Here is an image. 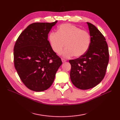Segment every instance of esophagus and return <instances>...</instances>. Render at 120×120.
I'll use <instances>...</instances> for the list:
<instances>
[{
    "mask_svg": "<svg viewBox=\"0 0 120 120\" xmlns=\"http://www.w3.org/2000/svg\"><path fill=\"white\" fill-rule=\"evenodd\" d=\"M61 60H62V62H66V61H67L65 59H63V58L61 59Z\"/></svg>",
    "mask_w": 120,
    "mask_h": 120,
    "instance_id": "esophagus-1",
    "label": "esophagus"
}]
</instances>
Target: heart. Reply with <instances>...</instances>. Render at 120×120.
I'll use <instances>...</instances> for the list:
<instances>
[{
    "label": "heart",
    "instance_id": "obj_1",
    "mask_svg": "<svg viewBox=\"0 0 120 120\" xmlns=\"http://www.w3.org/2000/svg\"><path fill=\"white\" fill-rule=\"evenodd\" d=\"M48 41L52 49L57 54L64 50L63 56L70 58L73 55L79 57L87 52L91 43V36L85 30L71 24H63L58 27L57 32H50Z\"/></svg>",
    "mask_w": 120,
    "mask_h": 120
}]
</instances>
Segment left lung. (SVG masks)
<instances>
[{
    "label": "left lung",
    "instance_id": "8db88e82",
    "mask_svg": "<svg viewBox=\"0 0 120 120\" xmlns=\"http://www.w3.org/2000/svg\"><path fill=\"white\" fill-rule=\"evenodd\" d=\"M86 23L91 36L90 47L82 56L69 60L71 81L81 90L92 88L101 82L106 74L109 57L105 37L94 25Z\"/></svg>",
    "mask_w": 120,
    "mask_h": 120
}]
</instances>
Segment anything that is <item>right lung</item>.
<instances>
[{"instance_id": "right-lung-1", "label": "right lung", "mask_w": 120, "mask_h": 120, "mask_svg": "<svg viewBox=\"0 0 120 120\" xmlns=\"http://www.w3.org/2000/svg\"><path fill=\"white\" fill-rule=\"evenodd\" d=\"M57 22L30 24L15 42L14 67L22 82L31 90L41 92L49 88L62 63L47 40L48 33Z\"/></svg>"}]
</instances>
